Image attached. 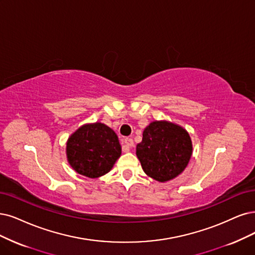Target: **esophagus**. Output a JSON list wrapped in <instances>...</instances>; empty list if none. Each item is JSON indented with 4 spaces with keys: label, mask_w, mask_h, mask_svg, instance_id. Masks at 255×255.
I'll list each match as a JSON object with an SVG mask.
<instances>
[{
    "label": "esophagus",
    "mask_w": 255,
    "mask_h": 255,
    "mask_svg": "<svg viewBox=\"0 0 255 255\" xmlns=\"http://www.w3.org/2000/svg\"><path fill=\"white\" fill-rule=\"evenodd\" d=\"M124 143H125L126 147L128 148V150H129V148L133 147V145H134V143H133V139H132V138H130V137H126V138L124 139Z\"/></svg>",
    "instance_id": "1"
}]
</instances>
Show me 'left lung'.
I'll return each mask as SVG.
<instances>
[{"instance_id":"1","label":"left lung","mask_w":255,"mask_h":255,"mask_svg":"<svg viewBox=\"0 0 255 255\" xmlns=\"http://www.w3.org/2000/svg\"><path fill=\"white\" fill-rule=\"evenodd\" d=\"M192 150L191 137L184 127L169 121H153L144 129L136 156L148 176L165 183L185 170Z\"/></svg>"}]
</instances>
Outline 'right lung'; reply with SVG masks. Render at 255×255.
<instances>
[{
    "label": "right lung",
    "mask_w": 255,
    "mask_h": 255,
    "mask_svg": "<svg viewBox=\"0 0 255 255\" xmlns=\"http://www.w3.org/2000/svg\"><path fill=\"white\" fill-rule=\"evenodd\" d=\"M122 154L117 133L103 123L78 128L66 143V156L73 170L89 178L108 173Z\"/></svg>",
    "instance_id": "obj_1"
}]
</instances>
